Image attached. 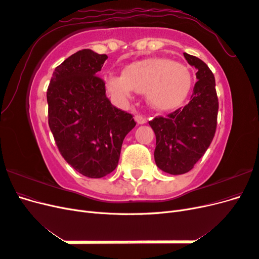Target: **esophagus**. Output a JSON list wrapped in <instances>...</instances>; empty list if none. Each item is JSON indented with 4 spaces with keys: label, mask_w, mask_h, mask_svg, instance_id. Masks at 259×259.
<instances>
[{
    "label": "esophagus",
    "mask_w": 259,
    "mask_h": 259,
    "mask_svg": "<svg viewBox=\"0 0 259 259\" xmlns=\"http://www.w3.org/2000/svg\"><path fill=\"white\" fill-rule=\"evenodd\" d=\"M135 121H136V123H137L138 125H140V124H145V123L147 122L146 117H144L143 115H140V114L135 115Z\"/></svg>",
    "instance_id": "1"
}]
</instances>
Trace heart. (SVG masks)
<instances>
[{"instance_id":"heart-1","label":"heart","mask_w":259,"mask_h":259,"mask_svg":"<svg viewBox=\"0 0 259 259\" xmlns=\"http://www.w3.org/2000/svg\"><path fill=\"white\" fill-rule=\"evenodd\" d=\"M108 92L120 100L132 97L133 91L146 94L148 103L155 110H174L189 94L192 76L185 65L167 58H148L133 62L123 75H109Z\"/></svg>"}]
</instances>
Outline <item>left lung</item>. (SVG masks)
Instances as JSON below:
<instances>
[{
	"label": "left lung",
	"instance_id": "1",
	"mask_svg": "<svg viewBox=\"0 0 259 259\" xmlns=\"http://www.w3.org/2000/svg\"><path fill=\"white\" fill-rule=\"evenodd\" d=\"M188 64L198 70L189 104L166 117L149 122L155 138L154 160L160 169L171 175L193 168L209 147L217 126L218 98L215 77L204 61L184 53Z\"/></svg>",
	"mask_w": 259,
	"mask_h": 259
}]
</instances>
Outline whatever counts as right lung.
<instances>
[{"label": "right lung", "mask_w": 259, "mask_h": 259, "mask_svg": "<svg viewBox=\"0 0 259 259\" xmlns=\"http://www.w3.org/2000/svg\"><path fill=\"white\" fill-rule=\"evenodd\" d=\"M107 58L92 50L76 52L55 69L46 93L49 125L60 154L90 178L115 169L123 140L136 125L132 114L111 105L96 75Z\"/></svg>", "instance_id": "1"}]
</instances>
